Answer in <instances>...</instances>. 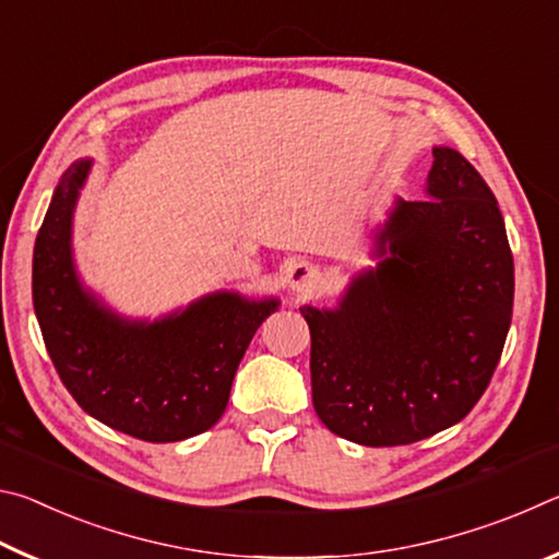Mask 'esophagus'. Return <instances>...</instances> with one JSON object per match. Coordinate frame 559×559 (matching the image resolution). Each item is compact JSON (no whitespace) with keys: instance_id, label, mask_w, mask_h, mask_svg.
I'll list each match as a JSON object with an SVG mask.
<instances>
[{"instance_id":"esophagus-1","label":"esophagus","mask_w":559,"mask_h":559,"mask_svg":"<svg viewBox=\"0 0 559 559\" xmlns=\"http://www.w3.org/2000/svg\"><path fill=\"white\" fill-rule=\"evenodd\" d=\"M318 269L308 261H298L288 269V288L293 293H306L318 286Z\"/></svg>"}]
</instances>
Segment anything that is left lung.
I'll list each match as a JSON object with an SVG mask.
<instances>
[{
    "mask_svg": "<svg viewBox=\"0 0 559 559\" xmlns=\"http://www.w3.org/2000/svg\"><path fill=\"white\" fill-rule=\"evenodd\" d=\"M429 200L374 231V269L337 308L302 306L320 421L362 447H400L459 424L486 392L513 316V253L484 177L433 147Z\"/></svg>",
    "mask_w": 559,
    "mask_h": 559,
    "instance_id": "8db88e82",
    "label": "left lung"
}]
</instances>
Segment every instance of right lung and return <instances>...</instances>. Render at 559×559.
Listing matches in <instances>:
<instances>
[{
	"instance_id": "1",
	"label": "right lung",
	"mask_w": 559,
	"mask_h": 559,
	"mask_svg": "<svg viewBox=\"0 0 559 559\" xmlns=\"http://www.w3.org/2000/svg\"><path fill=\"white\" fill-rule=\"evenodd\" d=\"M91 167L83 157L66 169L34 243L46 349L66 390L106 427L153 443L197 437L219 421L246 347L281 300L216 290L157 320L116 313L73 261V212Z\"/></svg>"
}]
</instances>
